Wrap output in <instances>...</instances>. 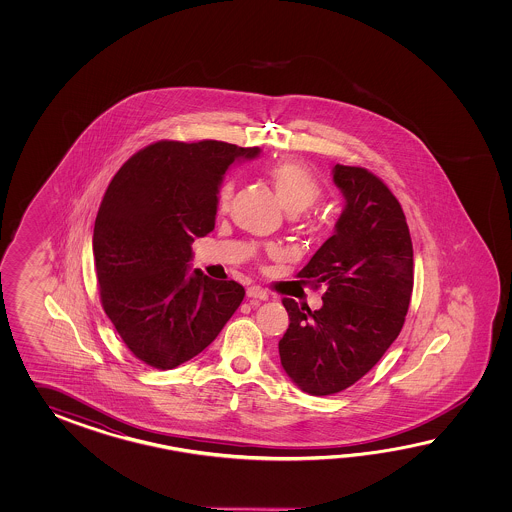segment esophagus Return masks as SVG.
Masks as SVG:
<instances>
[{
  "mask_svg": "<svg viewBox=\"0 0 512 512\" xmlns=\"http://www.w3.org/2000/svg\"><path fill=\"white\" fill-rule=\"evenodd\" d=\"M247 296L254 298V300H269V293L260 287V285H252L247 289Z\"/></svg>",
  "mask_w": 512,
  "mask_h": 512,
  "instance_id": "34e87169",
  "label": "esophagus"
}]
</instances>
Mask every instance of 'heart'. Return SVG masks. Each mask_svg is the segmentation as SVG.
I'll return each instance as SVG.
<instances>
[{
  "instance_id": "b5f03b06",
  "label": "heart",
  "mask_w": 512,
  "mask_h": 512,
  "mask_svg": "<svg viewBox=\"0 0 512 512\" xmlns=\"http://www.w3.org/2000/svg\"><path fill=\"white\" fill-rule=\"evenodd\" d=\"M269 179L280 197L283 207L291 214L304 212L313 207L322 196L320 183L304 164L296 161H282L269 170ZM234 196V181L225 179L218 190V208L227 210L230 199Z\"/></svg>"
}]
</instances>
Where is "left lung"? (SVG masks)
I'll list each match as a JSON object with an SVG mask.
<instances>
[{
    "label": "left lung",
    "mask_w": 512,
    "mask_h": 512,
    "mask_svg": "<svg viewBox=\"0 0 512 512\" xmlns=\"http://www.w3.org/2000/svg\"><path fill=\"white\" fill-rule=\"evenodd\" d=\"M346 199L335 234L298 278L326 287L311 311L283 298L289 327L278 349L283 370L309 395H333L362 379L403 329L414 289V249L403 208L377 175L337 164Z\"/></svg>",
    "instance_id": "left-lung-1"
}]
</instances>
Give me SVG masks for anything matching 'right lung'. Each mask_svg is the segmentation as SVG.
<instances>
[{
  "label": "right lung",
  "instance_id": "1",
  "mask_svg": "<svg viewBox=\"0 0 512 512\" xmlns=\"http://www.w3.org/2000/svg\"><path fill=\"white\" fill-rule=\"evenodd\" d=\"M260 148L159 141L111 179L93 230L100 302L144 364L172 370L212 344L245 289L190 269L192 241L214 230L218 188L236 159Z\"/></svg>",
  "mask_w": 512,
  "mask_h": 512
}]
</instances>
